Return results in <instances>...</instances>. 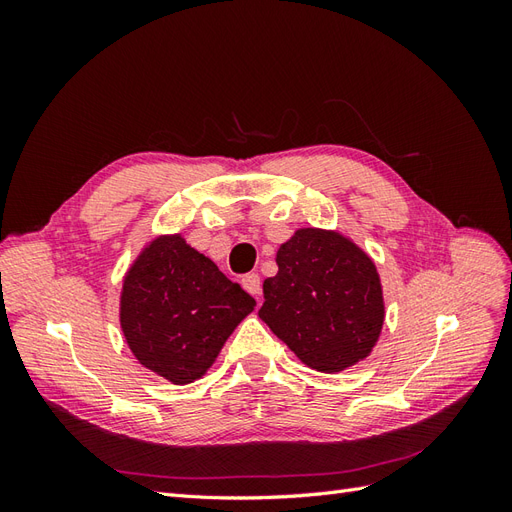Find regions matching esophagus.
I'll return each mask as SVG.
<instances>
[{
	"label": "esophagus",
	"instance_id": "34e87169",
	"mask_svg": "<svg viewBox=\"0 0 512 512\" xmlns=\"http://www.w3.org/2000/svg\"><path fill=\"white\" fill-rule=\"evenodd\" d=\"M241 284H243V288H245L247 292L254 294L256 299L260 297V290H262V286H260V275H258V273H247V275H243Z\"/></svg>",
	"mask_w": 512,
	"mask_h": 512
}]
</instances>
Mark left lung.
<instances>
[{"label":"left lung","instance_id":"8db88e82","mask_svg":"<svg viewBox=\"0 0 512 512\" xmlns=\"http://www.w3.org/2000/svg\"><path fill=\"white\" fill-rule=\"evenodd\" d=\"M277 275L262 284L258 316L322 374L363 361L376 346L382 286L371 258L339 232L301 228L277 250Z\"/></svg>","mask_w":512,"mask_h":512}]
</instances>
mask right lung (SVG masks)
<instances>
[{
	"label": "right lung",
	"instance_id": "add662e5",
	"mask_svg": "<svg viewBox=\"0 0 512 512\" xmlns=\"http://www.w3.org/2000/svg\"><path fill=\"white\" fill-rule=\"evenodd\" d=\"M256 301L181 235L158 237L134 260L121 290V331L138 363L190 384L218 359Z\"/></svg>",
	"mask_w": 512,
	"mask_h": 512
}]
</instances>
